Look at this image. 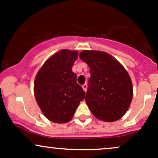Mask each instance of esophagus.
I'll list each match as a JSON object with an SVG mask.
<instances>
[{
    "label": "esophagus",
    "mask_w": 158,
    "mask_h": 158,
    "mask_svg": "<svg viewBox=\"0 0 158 158\" xmlns=\"http://www.w3.org/2000/svg\"><path fill=\"white\" fill-rule=\"evenodd\" d=\"M87 87H88L87 84H84L82 85V88H83V90H84L85 91H86V90H87Z\"/></svg>",
    "instance_id": "obj_1"
}]
</instances>
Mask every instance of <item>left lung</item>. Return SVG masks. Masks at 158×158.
Returning a JSON list of instances; mask_svg holds the SVG:
<instances>
[{
	"label": "left lung",
	"instance_id": "left-lung-1",
	"mask_svg": "<svg viewBox=\"0 0 158 158\" xmlns=\"http://www.w3.org/2000/svg\"><path fill=\"white\" fill-rule=\"evenodd\" d=\"M79 58L88 64L85 101L93 115L104 121H115L126 113L133 98L131 77L123 66L104 52L85 50Z\"/></svg>",
	"mask_w": 158,
	"mask_h": 158
}]
</instances>
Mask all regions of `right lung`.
I'll return each instance as SVG.
<instances>
[{
	"instance_id": "add662e5",
	"label": "right lung",
	"mask_w": 158,
	"mask_h": 158,
	"mask_svg": "<svg viewBox=\"0 0 158 158\" xmlns=\"http://www.w3.org/2000/svg\"><path fill=\"white\" fill-rule=\"evenodd\" d=\"M78 58L76 51L63 49L45 62L34 81V94L48 120L66 123L73 116L85 92L72 71Z\"/></svg>"
}]
</instances>
